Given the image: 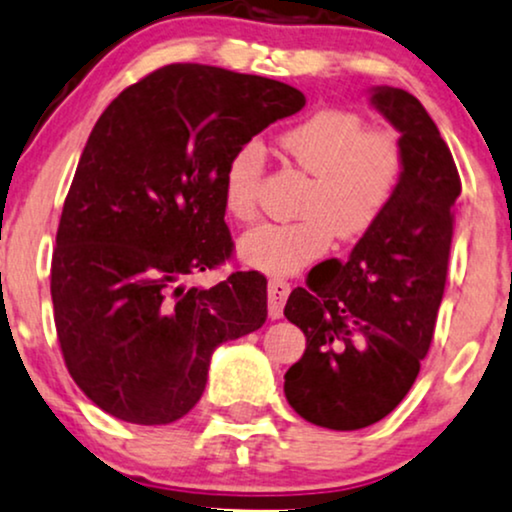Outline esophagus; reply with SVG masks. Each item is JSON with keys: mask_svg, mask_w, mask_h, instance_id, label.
Here are the masks:
<instances>
[{"mask_svg": "<svg viewBox=\"0 0 512 512\" xmlns=\"http://www.w3.org/2000/svg\"><path fill=\"white\" fill-rule=\"evenodd\" d=\"M290 295V283L283 278H271L269 281V316L271 319H281L283 304Z\"/></svg>", "mask_w": 512, "mask_h": 512, "instance_id": "34e87169", "label": "esophagus"}]
</instances>
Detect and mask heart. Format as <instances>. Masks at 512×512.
<instances>
[{"label":"heart","mask_w":512,"mask_h":512,"mask_svg":"<svg viewBox=\"0 0 512 512\" xmlns=\"http://www.w3.org/2000/svg\"><path fill=\"white\" fill-rule=\"evenodd\" d=\"M278 146L312 174L300 200L302 219L260 224L238 241V255L252 269L290 276L319 260L340 241H357L383 219L404 177V148L397 132L366 127L359 113L316 108L278 134ZM264 151L245 141L229 155L222 174L226 215L250 222L257 215V189Z\"/></svg>","instance_id":"heart-1"}]
</instances>
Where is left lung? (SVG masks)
Wrapping results in <instances>:
<instances>
[{"label": "left lung", "instance_id": "1", "mask_svg": "<svg viewBox=\"0 0 512 512\" xmlns=\"http://www.w3.org/2000/svg\"><path fill=\"white\" fill-rule=\"evenodd\" d=\"M371 101L401 134L397 196L347 262L314 267L283 309L307 338L286 373V399L328 430L378 423L416 383L435 335L461 196L454 158L423 103L394 87L373 89Z\"/></svg>", "mask_w": 512, "mask_h": 512}]
</instances>
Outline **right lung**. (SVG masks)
<instances>
[{
    "instance_id": "right-lung-1",
    "label": "right lung",
    "mask_w": 512,
    "mask_h": 512,
    "mask_svg": "<svg viewBox=\"0 0 512 512\" xmlns=\"http://www.w3.org/2000/svg\"><path fill=\"white\" fill-rule=\"evenodd\" d=\"M302 106L269 77L170 63L96 120L58 222L51 302L68 373L99 409L137 425L186 416L215 347L267 321L260 271L208 290L181 278L234 257L229 155Z\"/></svg>"
}]
</instances>
